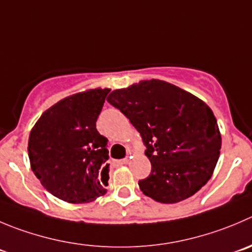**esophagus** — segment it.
<instances>
[{
    "label": "esophagus",
    "mask_w": 252,
    "mask_h": 252,
    "mask_svg": "<svg viewBox=\"0 0 252 252\" xmlns=\"http://www.w3.org/2000/svg\"><path fill=\"white\" fill-rule=\"evenodd\" d=\"M128 163V158H124V159H120L117 160V164L122 166V164H127Z\"/></svg>",
    "instance_id": "obj_1"
}]
</instances>
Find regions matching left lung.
I'll list each match as a JSON object with an SVG mask.
<instances>
[{
	"mask_svg": "<svg viewBox=\"0 0 252 252\" xmlns=\"http://www.w3.org/2000/svg\"><path fill=\"white\" fill-rule=\"evenodd\" d=\"M107 101L140 132L151 174L143 194L164 204L187 199L207 184L221 148L212 109L178 86L152 79L114 90Z\"/></svg>",
	"mask_w": 252,
	"mask_h": 252,
	"instance_id": "1",
	"label": "left lung"
}]
</instances>
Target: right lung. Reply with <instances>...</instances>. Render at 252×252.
Instances as JSON below:
<instances>
[{"mask_svg": "<svg viewBox=\"0 0 252 252\" xmlns=\"http://www.w3.org/2000/svg\"><path fill=\"white\" fill-rule=\"evenodd\" d=\"M110 89L70 95L44 111L28 140L31 168L49 193L68 203H89L106 193L107 138L96 120Z\"/></svg>", "mask_w": 252, "mask_h": 252, "instance_id": "obj_1", "label": "right lung"}]
</instances>
